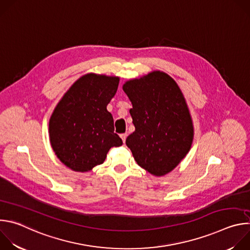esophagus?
<instances>
[{"instance_id":"1","label":"esophagus","mask_w":250,"mask_h":250,"mask_svg":"<svg viewBox=\"0 0 250 250\" xmlns=\"http://www.w3.org/2000/svg\"><path fill=\"white\" fill-rule=\"evenodd\" d=\"M126 136H127V134H126V133H122V134H121V137H122V139H123V141H124V144L125 142Z\"/></svg>"}]
</instances>
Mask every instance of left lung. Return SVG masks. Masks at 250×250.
<instances>
[{"label": "left lung", "mask_w": 250, "mask_h": 250, "mask_svg": "<svg viewBox=\"0 0 250 250\" xmlns=\"http://www.w3.org/2000/svg\"><path fill=\"white\" fill-rule=\"evenodd\" d=\"M135 130L125 140L137 164L155 176L172 171L191 148L194 128L185 98L166 73L154 71L123 86Z\"/></svg>", "instance_id": "left-lung-1"}]
</instances>
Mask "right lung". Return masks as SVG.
Returning <instances> with one entry per match:
<instances>
[{
	"label": "right lung",
	"instance_id": "obj_1",
	"mask_svg": "<svg viewBox=\"0 0 250 250\" xmlns=\"http://www.w3.org/2000/svg\"><path fill=\"white\" fill-rule=\"evenodd\" d=\"M120 79L87 74L66 92L49 121L51 146L68 168L86 172L102 164L122 138L114 132L106 105L116 95Z\"/></svg>",
	"mask_w": 250,
	"mask_h": 250
}]
</instances>
